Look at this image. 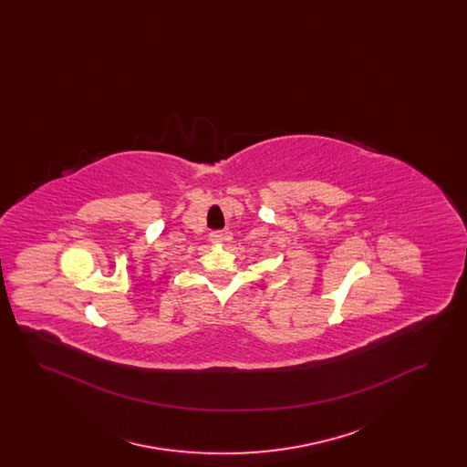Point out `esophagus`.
<instances>
[{"instance_id":"1","label":"esophagus","mask_w":467,"mask_h":467,"mask_svg":"<svg viewBox=\"0 0 467 467\" xmlns=\"http://www.w3.org/2000/svg\"><path fill=\"white\" fill-rule=\"evenodd\" d=\"M210 242L215 244H221L225 242V234H223V231H213V233H210Z\"/></svg>"}]
</instances>
